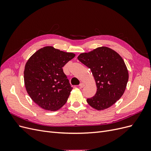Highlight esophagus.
I'll return each mask as SVG.
<instances>
[{
  "label": "esophagus",
  "instance_id": "esophagus-1",
  "mask_svg": "<svg viewBox=\"0 0 151 151\" xmlns=\"http://www.w3.org/2000/svg\"><path fill=\"white\" fill-rule=\"evenodd\" d=\"M84 86H85V84L83 83H81V84H79V88H84Z\"/></svg>",
  "mask_w": 151,
  "mask_h": 151
}]
</instances>
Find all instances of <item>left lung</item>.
<instances>
[{
	"label": "left lung",
	"instance_id": "obj_1",
	"mask_svg": "<svg viewBox=\"0 0 151 151\" xmlns=\"http://www.w3.org/2000/svg\"><path fill=\"white\" fill-rule=\"evenodd\" d=\"M78 60L93 73L97 91L87 102L97 110L111 106L125 92L129 80V72L122 57L106 47L81 53Z\"/></svg>",
	"mask_w": 151,
	"mask_h": 151
}]
</instances>
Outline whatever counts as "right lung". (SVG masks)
Segmentation results:
<instances>
[{"label": "right lung", "instance_id": "right-lung-1", "mask_svg": "<svg viewBox=\"0 0 151 151\" xmlns=\"http://www.w3.org/2000/svg\"><path fill=\"white\" fill-rule=\"evenodd\" d=\"M75 56L48 46L36 51L27 61L24 71L26 89L39 106L57 111L65 104L72 88L62 67Z\"/></svg>", "mask_w": 151, "mask_h": 151}]
</instances>
